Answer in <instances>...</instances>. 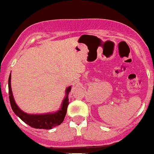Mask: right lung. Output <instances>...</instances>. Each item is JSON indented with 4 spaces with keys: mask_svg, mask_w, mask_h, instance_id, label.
Masks as SVG:
<instances>
[{
    "mask_svg": "<svg viewBox=\"0 0 154 154\" xmlns=\"http://www.w3.org/2000/svg\"><path fill=\"white\" fill-rule=\"evenodd\" d=\"M11 75L10 74L9 78H8V93H9V100L14 114L17 116H19L24 122L26 125L36 129H45V130H51L53 128L61 125L64 119L66 116L67 107L69 105V93L71 91V86H69L65 90V95L62 103L61 104V108L58 111L55 112H49L46 114H31L24 112L22 109L16 103L14 98L13 93L11 91Z\"/></svg>",
    "mask_w": 154,
    "mask_h": 154,
    "instance_id": "obj_1",
    "label": "right lung"
}]
</instances>
